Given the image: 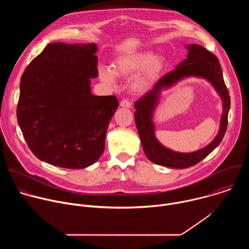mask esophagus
<instances>
[{
  "label": "esophagus",
  "instance_id": "esophagus-1",
  "mask_svg": "<svg viewBox=\"0 0 249 249\" xmlns=\"http://www.w3.org/2000/svg\"><path fill=\"white\" fill-rule=\"evenodd\" d=\"M120 106L123 108H131V102L128 101L127 99H124L120 102Z\"/></svg>",
  "mask_w": 249,
  "mask_h": 249
}]
</instances>
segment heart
I'll list each match as a JSON object with an SVG mask.
<instances>
[{
    "mask_svg": "<svg viewBox=\"0 0 249 249\" xmlns=\"http://www.w3.org/2000/svg\"><path fill=\"white\" fill-rule=\"evenodd\" d=\"M166 59L160 54H154L150 50L137 51L122 55L114 60L111 68L100 67L98 76L102 83L114 86L116 76L132 79L130 88L136 93L146 92L158 80L166 67Z\"/></svg>",
    "mask_w": 249,
    "mask_h": 249,
    "instance_id": "heart-1",
    "label": "heart"
}]
</instances>
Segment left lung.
<instances>
[{
	"label": "left lung",
	"instance_id": "8db88e82",
	"mask_svg": "<svg viewBox=\"0 0 249 249\" xmlns=\"http://www.w3.org/2000/svg\"><path fill=\"white\" fill-rule=\"evenodd\" d=\"M187 58L175 67V70L163 76L135 106V122L146 157L154 163L171 168L192 166L214 151L222 142L228 127V115L231 97L225 85L222 68L218 58L198 44H187ZM205 78L218 92L223 101V113L217 136L206 147L191 153L175 152L160 144L155 137L153 114L159 103L161 92L186 77Z\"/></svg>",
	"mask_w": 249,
	"mask_h": 249
}]
</instances>
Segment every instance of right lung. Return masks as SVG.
<instances>
[{"instance_id":"obj_1","label":"right lung","mask_w":249,"mask_h":249,"mask_svg":"<svg viewBox=\"0 0 249 249\" xmlns=\"http://www.w3.org/2000/svg\"><path fill=\"white\" fill-rule=\"evenodd\" d=\"M97 45L48 44L20 79L17 117L26 143L40 160L64 168H86L98 160L114 95L91 93L97 78Z\"/></svg>"}]
</instances>
